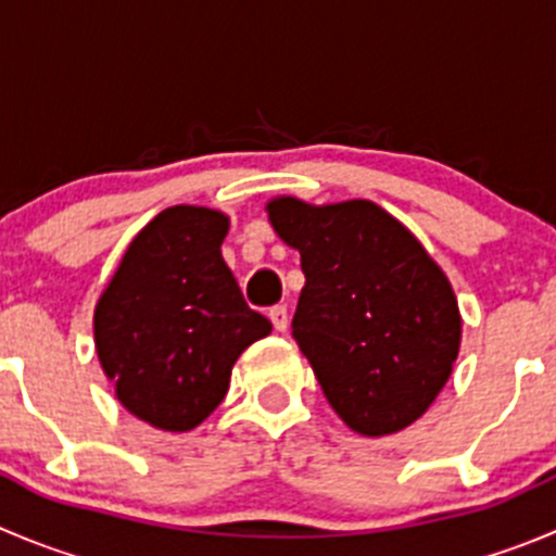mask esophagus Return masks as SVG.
<instances>
[{
    "instance_id": "34e87169",
    "label": "esophagus",
    "mask_w": 556,
    "mask_h": 556,
    "mask_svg": "<svg viewBox=\"0 0 556 556\" xmlns=\"http://www.w3.org/2000/svg\"><path fill=\"white\" fill-rule=\"evenodd\" d=\"M269 321H273V327L278 332H287V327H289L287 305H273V308H269Z\"/></svg>"
}]
</instances>
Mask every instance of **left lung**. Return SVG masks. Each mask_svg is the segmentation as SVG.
Masks as SVG:
<instances>
[{
  "instance_id": "left-lung-1",
  "label": "left lung",
  "mask_w": 556,
  "mask_h": 556,
  "mask_svg": "<svg viewBox=\"0 0 556 556\" xmlns=\"http://www.w3.org/2000/svg\"><path fill=\"white\" fill-rule=\"evenodd\" d=\"M267 213L300 251L305 287L292 336L325 399L363 437L412 426L445 388L462 346L447 275L366 199L316 207L281 195Z\"/></svg>"
}]
</instances>
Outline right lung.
<instances>
[{"mask_svg":"<svg viewBox=\"0 0 556 556\" xmlns=\"http://www.w3.org/2000/svg\"><path fill=\"white\" fill-rule=\"evenodd\" d=\"M226 231L218 210H163L94 305V349L116 399L161 431H190L213 415L237 357L273 330L220 256Z\"/></svg>","mask_w":556,"mask_h":556,"instance_id":"obj_1","label":"right lung"}]
</instances>
